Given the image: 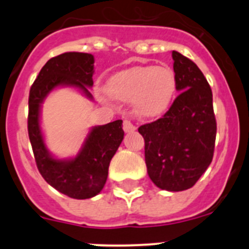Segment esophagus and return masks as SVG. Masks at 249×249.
I'll list each match as a JSON object with an SVG mask.
<instances>
[{
  "mask_svg": "<svg viewBox=\"0 0 249 249\" xmlns=\"http://www.w3.org/2000/svg\"><path fill=\"white\" fill-rule=\"evenodd\" d=\"M123 129H124V132H132L135 131L136 126L129 120H124L123 121Z\"/></svg>",
  "mask_w": 249,
  "mask_h": 249,
  "instance_id": "1",
  "label": "esophagus"
}]
</instances>
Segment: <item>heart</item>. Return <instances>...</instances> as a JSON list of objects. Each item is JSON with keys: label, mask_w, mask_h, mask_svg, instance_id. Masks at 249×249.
I'll return each instance as SVG.
<instances>
[{"label": "heart", "mask_w": 249, "mask_h": 249, "mask_svg": "<svg viewBox=\"0 0 249 249\" xmlns=\"http://www.w3.org/2000/svg\"><path fill=\"white\" fill-rule=\"evenodd\" d=\"M106 89L117 100H133L140 116L153 117L163 113L172 102L176 76L166 66H137L114 73Z\"/></svg>", "instance_id": "obj_1"}]
</instances>
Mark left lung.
<instances>
[{
  "label": "left lung",
  "mask_w": 249,
  "mask_h": 249,
  "mask_svg": "<svg viewBox=\"0 0 249 249\" xmlns=\"http://www.w3.org/2000/svg\"><path fill=\"white\" fill-rule=\"evenodd\" d=\"M176 89L168 111L138 128L144 138V160L152 182L169 192L188 190L212 162L215 123L212 89L193 61L172 52Z\"/></svg>",
  "instance_id": "left-lung-1"
}]
</instances>
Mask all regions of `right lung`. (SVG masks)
Here are the masks:
<instances>
[{"mask_svg": "<svg viewBox=\"0 0 249 249\" xmlns=\"http://www.w3.org/2000/svg\"><path fill=\"white\" fill-rule=\"evenodd\" d=\"M93 63V56L82 52H66L48 59L28 97V137L37 168L50 186L74 199L91 198L105 187L109 162L124 136L122 120L93 127L76 157L57 160L45 144L39 111L45 98L57 87H74L92 98Z\"/></svg>", "mask_w": 249, "mask_h": 249, "instance_id": "1", "label": "right lung"}]
</instances>
